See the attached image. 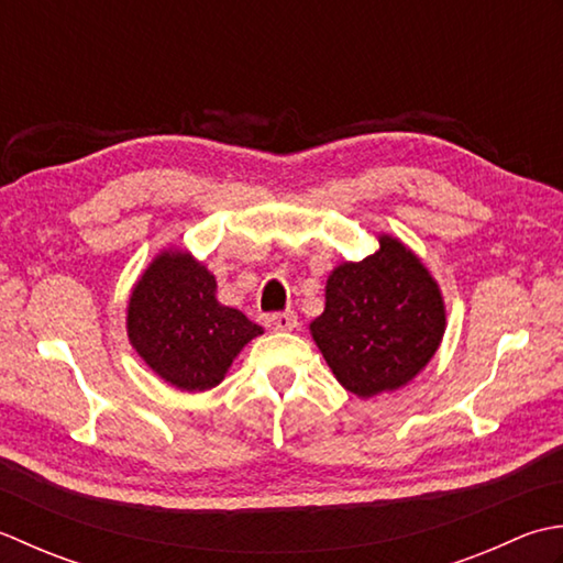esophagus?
Wrapping results in <instances>:
<instances>
[{"label": "esophagus", "mask_w": 563, "mask_h": 563, "mask_svg": "<svg viewBox=\"0 0 563 563\" xmlns=\"http://www.w3.org/2000/svg\"><path fill=\"white\" fill-rule=\"evenodd\" d=\"M265 325L272 332H289L294 328H298V316L294 311H286V313H274L265 318Z\"/></svg>", "instance_id": "esophagus-1"}]
</instances>
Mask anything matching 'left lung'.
Here are the masks:
<instances>
[{"mask_svg": "<svg viewBox=\"0 0 563 563\" xmlns=\"http://www.w3.org/2000/svg\"><path fill=\"white\" fill-rule=\"evenodd\" d=\"M342 262L325 282V311L308 330L338 382L357 398L398 391L440 350L446 308L430 269L398 238Z\"/></svg>", "mask_w": 563, "mask_h": 563, "instance_id": "left-lung-1", "label": "left lung"}]
</instances>
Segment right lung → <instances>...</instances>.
Masks as SVG:
<instances>
[{
	"label": "right lung",
	"mask_w": 563,
	"mask_h": 563,
	"mask_svg": "<svg viewBox=\"0 0 563 563\" xmlns=\"http://www.w3.org/2000/svg\"><path fill=\"white\" fill-rule=\"evenodd\" d=\"M216 294L213 272L179 247L155 255L131 289L129 342L179 391H209L221 384L247 342L265 332Z\"/></svg>",
	"instance_id": "add662e5"
}]
</instances>
